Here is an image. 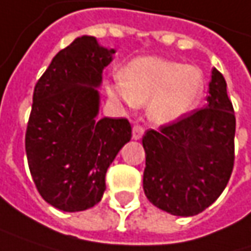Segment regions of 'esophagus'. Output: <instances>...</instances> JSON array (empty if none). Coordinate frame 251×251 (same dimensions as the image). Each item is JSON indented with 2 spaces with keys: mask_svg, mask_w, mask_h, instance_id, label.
<instances>
[{
  "mask_svg": "<svg viewBox=\"0 0 251 251\" xmlns=\"http://www.w3.org/2000/svg\"><path fill=\"white\" fill-rule=\"evenodd\" d=\"M144 134V127L140 126V124H134L133 126V138L134 140H140Z\"/></svg>",
  "mask_w": 251,
  "mask_h": 251,
  "instance_id": "esophagus-1",
  "label": "esophagus"
}]
</instances>
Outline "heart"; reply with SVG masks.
Instances as JSON below:
<instances>
[{"mask_svg":"<svg viewBox=\"0 0 251 251\" xmlns=\"http://www.w3.org/2000/svg\"><path fill=\"white\" fill-rule=\"evenodd\" d=\"M206 77L199 67L160 57H140L128 63L108 85L113 99L127 104L149 102L154 123H173L191 113L203 99Z\"/></svg>","mask_w":251,"mask_h":251,"instance_id":"1","label":"heart"}]
</instances>
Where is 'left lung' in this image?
<instances>
[{
    "label": "left lung",
    "instance_id": "obj_1",
    "mask_svg": "<svg viewBox=\"0 0 251 251\" xmlns=\"http://www.w3.org/2000/svg\"><path fill=\"white\" fill-rule=\"evenodd\" d=\"M219 70L207 105L147 130L143 137V187L152 204L174 216H196L223 193L234 167L236 116Z\"/></svg>",
    "mask_w": 251,
    "mask_h": 251
}]
</instances>
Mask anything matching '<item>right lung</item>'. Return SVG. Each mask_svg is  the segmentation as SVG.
Instances as JSON below:
<instances>
[{
  "instance_id": "right-lung-1",
  "label": "right lung",
  "mask_w": 251,
  "mask_h": 251,
  "mask_svg": "<svg viewBox=\"0 0 251 251\" xmlns=\"http://www.w3.org/2000/svg\"><path fill=\"white\" fill-rule=\"evenodd\" d=\"M113 54L94 37H80L57 52L34 87L28 167L40 196L58 210L82 211L100 203L105 173L131 140L127 118H96V87Z\"/></svg>"
}]
</instances>
